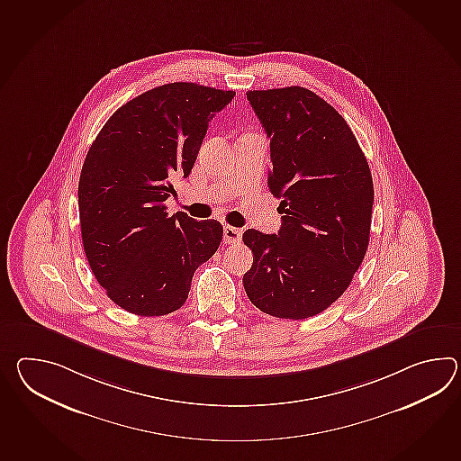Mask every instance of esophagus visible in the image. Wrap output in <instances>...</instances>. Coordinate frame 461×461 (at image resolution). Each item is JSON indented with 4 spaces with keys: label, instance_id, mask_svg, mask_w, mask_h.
Listing matches in <instances>:
<instances>
[{
    "label": "esophagus",
    "instance_id": "1",
    "mask_svg": "<svg viewBox=\"0 0 461 461\" xmlns=\"http://www.w3.org/2000/svg\"><path fill=\"white\" fill-rule=\"evenodd\" d=\"M241 236H243V230H240V228L228 225L223 228V240H225L226 245L240 243V241H241Z\"/></svg>",
    "mask_w": 461,
    "mask_h": 461
}]
</instances>
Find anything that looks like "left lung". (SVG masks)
<instances>
[{
	"mask_svg": "<svg viewBox=\"0 0 461 461\" xmlns=\"http://www.w3.org/2000/svg\"><path fill=\"white\" fill-rule=\"evenodd\" d=\"M271 147L267 186L281 200V230H246L249 301L281 319H307L344 294L367 253L374 184L344 117L301 86L248 91Z\"/></svg>",
	"mask_w": 461,
	"mask_h": 461,
	"instance_id": "obj_1",
	"label": "left lung"
}]
</instances>
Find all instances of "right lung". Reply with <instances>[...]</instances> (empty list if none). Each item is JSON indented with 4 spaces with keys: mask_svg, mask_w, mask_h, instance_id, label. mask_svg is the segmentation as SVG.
Returning a JSON list of instances; mask_svg holds the SVG:
<instances>
[{
    "mask_svg": "<svg viewBox=\"0 0 461 461\" xmlns=\"http://www.w3.org/2000/svg\"><path fill=\"white\" fill-rule=\"evenodd\" d=\"M233 91L172 82L123 104L95 137L79 178L82 245L97 283L137 316L184 306L196 267L223 238L216 220L167 213L174 176L186 178L216 113Z\"/></svg>",
    "mask_w": 461,
    "mask_h": 461,
    "instance_id": "right-lung-1",
    "label": "right lung"
}]
</instances>
